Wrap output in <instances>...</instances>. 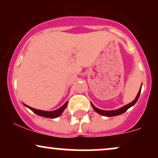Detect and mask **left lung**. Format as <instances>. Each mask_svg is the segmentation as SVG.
<instances>
[{
	"instance_id": "obj_1",
	"label": "left lung",
	"mask_w": 158,
	"mask_h": 158,
	"mask_svg": "<svg viewBox=\"0 0 158 158\" xmlns=\"http://www.w3.org/2000/svg\"><path fill=\"white\" fill-rule=\"evenodd\" d=\"M141 88H142V85H141L140 89H139L138 94H137V97H136L135 99L133 101V102H131V103H129V104H128V105H126V106L122 107V108H119V109L113 110H101V109H99V108H96V107L94 106L91 102H90V104H91V106H92V108H94V110H95V111L97 112V113H98L99 114H100V115L106 116V117H115V116L120 115V114L125 113V112H126V110L128 109V108H131V106H133L134 105H135V103L137 102V99H139V94H140Z\"/></svg>"
}]
</instances>
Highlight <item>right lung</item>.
<instances>
[{
	"label": "right lung",
	"mask_w": 158,
	"mask_h": 158,
	"mask_svg": "<svg viewBox=\"0 0 158 158\" xmlns=\"http://www.w3.org/2000/svg\"><path fill=\"white\" fill-rule=\"evenodd\" d=\"M68 102H66L63 105L61 108H59V109L55 110H52V111H45V110H38V109H35V108H31V107L27 106V105L23 104L25 106L27 107L28 108H30V110H32L35 114L37 115L41 116V117H47V118H56V117H59L62 112L64 111V110L66 108L67 106H68Z\"/></svg>",
	"instance_id": "add662e5"
}]
</instances>
